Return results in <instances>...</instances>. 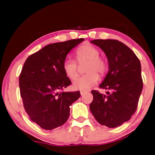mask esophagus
I'll return each instance as SVG.
<instances>
[{
  "mask_svg": "<svg viewBox=\"0 0 155 155\" xmlns=\"http://www.w3.org/2000/svg\"><path fill=\"white\" fill-rule=\"evenodd\" d=\"M85 93H86V91H80L81 96H83V95L85 94Z\"/></svg>",
  "mask_w": 155,
  "mask_h": 155,
  "instance_id": "obj_1",
  "label": "esophagus"
}]
</instances>
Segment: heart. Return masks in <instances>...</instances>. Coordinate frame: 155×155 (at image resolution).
Instances as JSON below:
<instances>
[{"mask_svg":"<svg viewBox=\"0 0 155 155\" xmlns=\"http://www.w3.org/2000/svg\"><path fill=\"white\" fill-rule=\"evenodd\" d=\"M76 58L78 62L88 61L86 72L84 76H79L73 82L74 89L79 91H87L98 83L99 80L98 74L103 75L107 71V62L102 57H99V51L91 44L81 45L76 50ZM63 71L64 74L71 79H74L78 75V66L76 62L71 58H66L64 60Z\"/></svg>","mask_w":155,"mask_h":155,"instance_id":"heart-1","label":"heart"}]
</instances>
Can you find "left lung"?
<instances>
[{
    "label": "left lung",
    "instance_id": "1",
    "mask_svg": "<svg viewBox=\"0 0 155 155\" xmlns=\"http://www.w3.org/2000/svg\"><path fill=\"white\" fill-rule=\"evenodd\" d=\"M91 43L104 52L109 71L99 87L107 95L92 91L90 110L100 124L115 128L128 121L137 109L143 90L140 60L123 42L116 40H94Z\"/></svg>",
    "mask_w": 155,
    "mask_h": 155
}]
</instances>
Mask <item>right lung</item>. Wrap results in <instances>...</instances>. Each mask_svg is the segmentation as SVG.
<instances>
[{
  "label": "right lung",
  "instance_id": "1",
  "mask_svg": "<svg viewBox=\"0 0 155 155\" xmlns=\"http://www.w3.org/2000/svg\"><path fill=\"white\" fill-rule=\"evenodd\" d=\"M84 39L56 42L42 48L25 60L19 78L20 96L31 120L44 130L63 125L70 106L80 92H62L71 84L63 71L68 54Z\"/></svg>",
  "mask_w": 155,
  "mask_h": 155
}]
</instances>
